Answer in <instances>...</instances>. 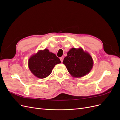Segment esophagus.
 <instances>
[{"label": "esophagus", "instance_id": "34e87169", "mask_svg": "<svg viewBox=\"0 0 120 120\" xmlns=\"http://www.w3.org/2000/svg\"><path fill=\"white\" fill-rule=\"evenodd\" d=\"M60 61H61V62H63V60H64V56H61L60 58Z\"/></svg>", "mask_w": 120, "mask_h": 120}]
</instances>
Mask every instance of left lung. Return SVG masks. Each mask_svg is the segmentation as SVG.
I'll return each instance as SVG.
<instances>
[{"mask_svg":"<svg viewBox=\"0 0 120 120\" xmlns=\"http://www.w3.org/2000/svg\"><path fill=\"white\" fill-rule=\"evenodd\" d=\"M63 64L72 77L80 78L89 73L93 66V60L82 49L72 48L64 58Z\"/></svg>","mask_w":120,"mask_h":120,"instance_id":"1","label":"left lung"}]
</instances>
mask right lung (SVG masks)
Instances as JSON below:
<instances>
[{
    "label": "right lung",
    "instance_id": "right-lung-1",
    "mask_svg": "<svg viewBox=\"0 0 120 120\" xmlns=\"http://www.w3.org/2000/svg\"><path fill=\"white\" fill-rule=\"evenodd\" d=\"M60 59L55 54L49 52L48 49L39 50L30 57L28 60V67L36 77L43 79L48 77L52 71L55 65L60 64Z\"/></svg>",
    "mask_w": 120,
    "mask_h": 120
}]
</instances>
